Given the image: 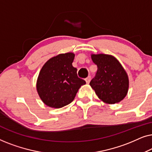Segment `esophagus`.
Instances as JSON below:
<instances>
[{
  "label": "esophagus",
  "mask_w": 152,
  "mask_h": 152,
  "mask_svg": "<svg viewBox=\"0 0 152 152\" xmlns=\"http://www.w3.org/2000/svg\"><path fill=\"white\" fill-rule=\"evenodd\" d=\"M90 80H91V76H88V77H86L85 79V81H86V84H89V82H90Z\"/></svg>",
  "instance_id": "obj_1"
}]
</instances>
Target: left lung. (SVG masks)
Returning <instances> with one entry per match:
<instances>
[{
  "label": "left lung",
  "mask_w": 152,
  "mask_h": 152,
  "mask_svg": "<svg viewBox=\"0 0 152 152\" xmlns=\"http://www.w3.org/2000/svg\"><path fill=\"white\" fill-rule=\"evenodd\" d=\"M97 66L95 77L90 85L104 102L113 104L122 101L127 94L129 78L125 70L113 56L105 54L91 55Z\"/></svg>",
  "instance_id": "1"
}]
</instances>
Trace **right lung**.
Masks as SVG:
<instances>
[{"instance_id": "right-lung-1", "label": "right lung", "mask_w": 152, "mask_h": 152, "mask_svg": "<svg viewBox=\"0 0 152 152\" xmlns=\"http://www.w3.org/2000/svg\"><path fill=\"white\" fill-rule=\"evenodd\" d=\"M75 54H59L52 57L40 70L37 82L38 94L45 105L59 109L71 103L81 86L86 84L79 78L72 65Z\"/></svg>"}]
</instances>
